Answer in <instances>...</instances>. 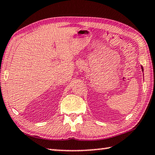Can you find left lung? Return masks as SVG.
Here are the masks:
<instances>
[{"mask_svg":"<svg viewBox=\"0 0 155 155\" xmlns=\"http://www.w3.org/2000/svg\"><path fill=\"white\" fill-rule=\"evenodd\" d=\"M142 69H143V68H142Z\"/></svg>","mask_w":155,"mask_h":155,"instance_id":"1","label":"left lung"}]
</instances>
